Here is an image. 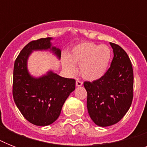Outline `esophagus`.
<instances>
[{
    "label": "esophagus",
    "mask_w": 147,
    "mask_h": 147,
    "mask_svg": "<svg viewBox=\"0 0 147 147\" xmlns=\"http://www.w3.org/2000/svg\"><path fill=\"white\" fill-rule=\"evenodd\" d=\"M76 86H78V87H80V86H82V82H81V81L79 80H76Z\"/></svg>",
    "instance_id": "1"
}]
</instances>
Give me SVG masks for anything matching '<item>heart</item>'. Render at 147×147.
Masks as SVG:
<instances>
[{
  "label": "heart",
  "mask_w": 147,
  "mask_h": 147,
  "mask_svg": "<svg viewBox=\"0 0 147 147\" xmlns=\"http://www.w3.org/2000/svg\"><path fill=\"white\" fill-rule=\"evenodd\" d=\"M111 51L106 45L92 42L77 45L62 59L65 71L70 76L76 73V65H79V73L84 79L95 81L104 76L109 66Z\"/></svg>",
  "instance_id": "b5f03b06"
}]
</instances>
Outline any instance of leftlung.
Segmentation results:
<instances>
[{"mask_svg": "<svg viewBox=\"0 0 147 147\" xmlns=\"http://www.w3.org/2000/svg\"><path fill=\"white\" fill-rule=\"evenodd\" d=\"M114 52L111 67L101 78L85 82L87 107L90 117L100 127L121 121L133 100L134 71L131 62L120 46L110 42Z\"/></svg>", "mask_w": 147, "mask_h": 147, "instance_id": "1", "label": "left lung"}]
</instances>
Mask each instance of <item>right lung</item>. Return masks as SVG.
I'll list each match as a JSON object with an SVG mask.
<instances>
[{"mask_svg":"<svg viewBox=\"0 0 147 147\" xmlns=\"http://www.w3.org/2000/svg\"><path fill=\"white\" fill-rule=\"evenodd\" d=\"M51 37L33 40L26 45L15 60L13 97L25 118L36 126H47L59 117L62 107L76 88V80L61 77L53 71L40 78L30 75L27 60L33 51L51 50L59 59L61 50L52 47Z\"/></svg>","mask_w":147,"mask_h":147,"instance_id":"obj_1","label":"right lung"}]
</instances>
